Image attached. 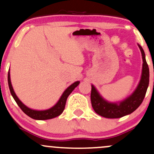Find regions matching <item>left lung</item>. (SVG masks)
Returning a JSON list of instances; mask_svg holds the SVG:
<instances>
[{"instance_id":"obj_1","label":"left lung","mask_w":154,"mask_h":154,"mask_svg":"<svg viewBox=\"0 0 154 154\" xmlns=\"http://www.w3.org/2000/svg\"><path fill=\"white\" fill-rule=\"evenodd\" d=\"M142 56V70L140 81L135 91L122 101L112 103L107 101L100 94L94 85H91V102L94 112L107 119H119L131 114L143 101L149 85V68L142 48L138 44Z\"/></svg>"}]
</instances>
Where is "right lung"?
Listing matches in <instances>:
<instances>
[{"instance_id":"add662e5","label":"right lung","mask_w":154,"mask_h":154,"mask_svg":"<svg viewBox=\"0 0 154 154\" xmlns=\"http://www.w3.org/2000/svg\"><path fill=\"white\" fill-rule=\"evenodd\" d=\"M79 83H80V81H76L74 82V83H72L71 86H68V88L65 90L64 92L63 93V94H62V96L60 97V98L59 99L57 103H56L54 106L51 107V108L45 110H35L25 106V105L19 100V98L17 97L15 91H14L13 88H12V83H11L10 70H9L8 72L9 88H10L11 94H12V96L13 97L14 100H15V102H16L17 104L18 105V106L21 109V110H22L27 116L32 118V119H35V120H48V119H54V118H56L57 117V116H60V115H61L62 113H63V110H64L65 106H66V103L68 95L72 92L73 90H74L76 87L78 86Z\"/></svg>"}]
</instances>
